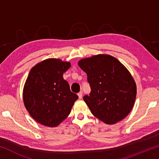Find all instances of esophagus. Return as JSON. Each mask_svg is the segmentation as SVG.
Instances as JSON below:
<instances>
[{
  "label": "esophagus",
  "mask_w": 159,
  "mask_h": 159,
  "mask_svg": "<svg viewBox=\"0 0 159 159\" xmlns=\"http://www.w3.org/2000/svg\"><path fill=\"white\" fill-rule=\"evenodd\" d=\"M78 96H79V99H81L82 97H83V93H82V92H80V93H78Z\"/></svg>",
  "instance_id": "esophagus-1"
}]
</instances>
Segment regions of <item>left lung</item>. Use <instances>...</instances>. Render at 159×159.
Here are the masks:
<instances>
[{"instance_id": "1", "label": "left lung", "mask_w": 159, "mask_h": 159, "mask_svg": "<svg viewBox=\"0 0 159 159\" xmlns=\"http://www.w3.org/2000/svg\"><path fill=\"white\" fill-rule=\"evenodd\" d=\"M87 74L90 95L83 97L91 113L106 124L123 120L133 108L137 86L130 71L109 55L99 54L79 61Z\"/></svg>"}]
</instances>
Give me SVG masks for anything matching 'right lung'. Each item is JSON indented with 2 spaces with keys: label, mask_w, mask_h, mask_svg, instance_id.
Segmentation results:
<instances>
[{
  "label": "right lung",
  "mask_w": 159,
  "mask_h": 159,
  "mask_svg": "<svg viewBox=\"0 0 159 159\" xmlns=\"http://www.w3.org/2000/svg\"><path fill=\"white\" fill-rule=\"evenodd\" d=\"M69 61L50 58L31 69L23 89V101L31 116L40 124L56 127L65 119L79 97L71 92L63 74Z\"/></svg>",
  "instance_id": "1"
}]
</instances>
